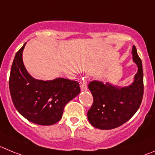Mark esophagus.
Returning <instances> with one entry per match:
<instances>
[{"label": "esophagus", "mask_w": 155, "mask_h": 155, "mask_svg": "<svg viewBox=\"0 0 155 155\" xmlns=\"http://www.w3.org/2000/svg\"><path fill=\"white\" fill-rule=\"evenodd\" d=\"M80 88L82 91H85V90H87V82H86V79H84V78L80 83Z\"/></svg>", "instance_id": "esophagus-1"}]
</instances>
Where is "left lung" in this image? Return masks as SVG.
Here are the masks:
<instances>
[{"instance_id": "1", "label": "left lung", "mask_w": 155, "mask_h": 155, "mask_svg": "<svg viewBox=\"0 0 155 155\" xmlns=\"http://www.w3.org/2000/svg\"><path fill=\"white\" fill-rule=\"evenodd\" d=\"M132 55L138 71L131 85L117 87L97 80L89 84L93 103L88 110L87 117L94 127L101 130L118 127L129 120L140 107L143 95V69L141 59L134 45Z\"/></svg>"}]
</instances>
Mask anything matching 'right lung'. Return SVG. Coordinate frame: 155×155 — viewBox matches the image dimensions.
<instances>
[{"instance_id": "add662e5", "label": "right lung", "mask_w": 155, "mask_h": 155, "mask_svg": "<svg viewBox=\"0 0 155 155\" xmlns=\"http://www.w3.org/2000/svg\"><path fill=\"white\" fill-rule=\"evenodd\" d=\"M24 44L17 51L11 69L9 89L17 110L28 120L52 125L61 120L64 107L80 93L78 82L63 78L43 81L34 79L22 60Z\"/></svg>"}]
</instances>
